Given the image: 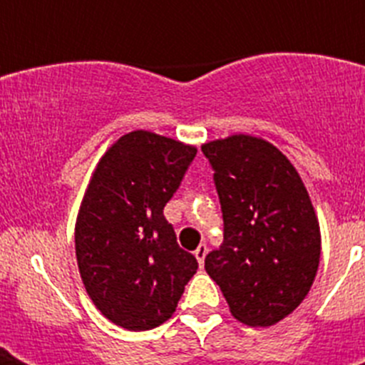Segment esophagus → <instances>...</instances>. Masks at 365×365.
Masks as SVG:
<instances>
[{
    "label": "esophagus",
    "instance_id": "obj_1",
    "mask_svg": "<svg viewBox=\"0 0 365 365\" xmlns=\"http://www.w3.org/2000/svg\"><path fill=\"white\" fill-rule=\"evenodd\" d=\"M193 254H195V257H197V261H199V265L202 267V265H205L206 254H208V246H206V244H200L199 248L195 250Z\"/></svg>",
    "mask_w": 365,
    "mask_h": 365
}]
</instances>
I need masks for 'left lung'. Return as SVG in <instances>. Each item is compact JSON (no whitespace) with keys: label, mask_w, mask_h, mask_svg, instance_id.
I'll use <instances>...</instances> for the list:
<instances>
[{"label":"left lung","mask_w":365,"mask_h":365,"mask_svg":"<svg viewBox=\"0 0 365 365\" xmlns=\"http://www.w3.org/2000/svg\"><path fill=\"white\" fill-rule=\"evenodd\" d=\"M223 212L205 269L239 322L267 328L299 307L320 263V225L288 157L250 134L202 143Z\"/></svg>","instance_id":"obj_1"}]
</instances>
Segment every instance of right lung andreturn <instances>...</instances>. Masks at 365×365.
<instances>
[{
    "label": "right lung",
    "instance_id": "add662e5",
    "mask_svg": "<svg viewBox=\"0 0 365 365\" xmlns=\"http://www.w3.org/2000/svg\"><path fill=\"white\" fill-rule=\"evenodd\" d=\"M195 155V145L132 130L102 155L83 195L77 267L96 309L121 328L166 322L197 272L163 214Z\"/></svg>",
    "mask_w": 365,
    "mask_h": 365
}]
</instances>
